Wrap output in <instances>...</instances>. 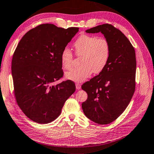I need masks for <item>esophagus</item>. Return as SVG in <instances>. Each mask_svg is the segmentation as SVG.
Listing matches in <instances>:
<instances>
[{"mask_svg": "<svg viewBox=\"0 0 154 154\" xmlns=\"http://www.w3.org/2000/svg\"><path fill=\"white\" fill-rule=\"evenodd\" d=\"M75 86H76V88L77 89V90H79V89H81V84H79V83H76Z\"/></svg>", "mask_w": 154, "mask_h": 154, "instance_id": "1", "label": "esophagus"}]
</instances>
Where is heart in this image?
Returning <instances> with one entry per match:
<instances>
[{"label":"heart","instance_id":"obj_1","mask_svg":"<svg viewBox=\"0 0 154 154\" xmlns=\"http://www.w3.org/2000/svg\"><path fill=\"white\" fill-rule=\"evenodd\" d=\"M77 56L83 57L81 67L71 69L65 73L66 79L75 82H83L92 73L98 74L104 69L110 57L111 45L106 38L90 35H82L74 42ZM73 56L70 50L64 48L61 54V62L64 69L73 66Z\"/></svg>","mask_w":154,"mask_h":154}]
</instances>
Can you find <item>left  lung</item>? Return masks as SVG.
Returning a JSON list of instances; mask_svg holds the SVG:
<instances>
[{
  "label": "left lung",
  "instance_id": "left-lung-1",
  "mask_svg": "<svg viewBox=\"0 0 154 154\" xmlns=\"http://www.w3.org/2000/svg\"><path fill=\"white\" fill-rule=\"evenodd\" d=\"M86 32H101L109 42L111 53L104 69L82 85L88 94L82 108L85 115L94 123L109 124L122 114L134 94L135 51L125 35L111 24L100 25Z\"/></svg>",
  "mask_w": 154,
  "mask_h": 154
}]
</instances>
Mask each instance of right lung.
<instances>
[{
	"instance_id": "1",
	"label": "right lung",
	"mask_w": 154,
	"mask_h": 154,
	"mask_svg": "<svg viewBox=\"0 0 154 154\" xmlns=\"http://www.w3.org/2000/svg\"><path fill=\"white\" fill-rule=\"evenodd\" d=\"M78 31V27L41 24L25 34L17 46L12 61L14 94L20 109L35 122L55 120L75 91L70 80L53 83L63 77L61 54Z\"/></svg>"
}]
</instances>
